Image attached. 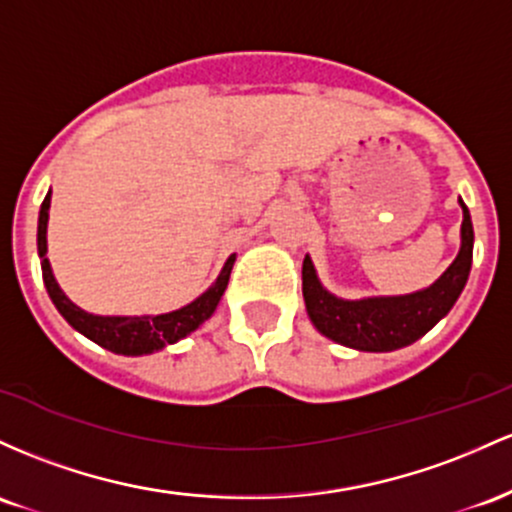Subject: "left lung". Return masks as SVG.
Segmentation results:
<instances>
[{
    "mask_svg": "<svg viewBox=\"0 0 512 512\" xmlns=\"http://www.w3.org/2000/svg\"><path fill=\"white\" fill-rule=\"evenodd\" d=\"M462 205V246L455 261L426 290L396 297H365V300H341L319 283L312 258L302 263V295L307 314L319 333L341 346L389 353L411 346L445 317L462 295L472 271L474 227L467 205Z\"/></svg>",
    "mask_w": 512,
    "mask_h": 512,
    "instance_id": "8db88e82",
    "label": "left lung"
}]
</instances>
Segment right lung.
I'll use <instances>...</instances> for the list:
<instances>
[{"label": "right lung", "instance_id": "obj_1", "mask_svg": "<svg viewBox=\"0 0 512 512\" xmlns=\"http://www.w3.org/2000/svg\"><path fill=\"white\" fill-rule=\"evenodd\" d=\"M48 210H50V191L45 195L43 205H40L38 215V256L40 268H43V283L48 290L50 300L57 307V312L65 317L67 324L79 333H84L89 341L99 343L101 348L111 350L118 355H149L157 353L171 343L181 341L188 333H193L200 324H205L212 317V312L220 304L225 295L229 273H232L234 258L229 256L225 268H222L217 280L200 297H195L191 304L176 309V312L157 314V317H99V314H89L79 309L65 292L57 285L53 268L48 261Z\"/></svg>", "mask_w": 512, "mask_h": 512}]
</instances>
